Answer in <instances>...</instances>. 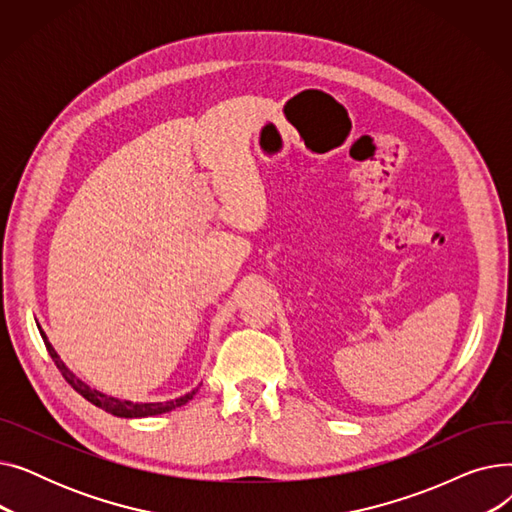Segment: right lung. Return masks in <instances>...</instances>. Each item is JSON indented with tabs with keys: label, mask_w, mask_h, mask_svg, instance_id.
Instances as JSON below:
<instances>
[{
	"label": "right lung",
	"mask_w": 512,
	"mask_h": 512,
	"mask_svg": "<svg viewBox=\"0 0 512 512\" xmlns=\"http://www.w3.org/2000/svg\"><path fill=\"white\" fill-rule=\"evenodd\" d=\"M37 328H39V334H41V338H43V342H45V346H47V353H49V357L53 359V363L58 365V369L62 371V375L66 378V382H68V384H70V386H72L80 396L87 398L89 402H93L95 407L103 409L105 413H112V415H116V417H124V419H134V417H153V415H161V413H170V411H174V409H178V407L186 405V402L191 400V398L197 394V390H199V386H197L195 390L186 392L184 396H178V398H174V400H166V402H132V400H124V398L110 396V394H105V392H101V390H97V388H91L87 382L80 380L78 375H74V373L66 367V363L60 359V355L56 353V348L51 346V342H49L47 334H45V332H43V328L39 326V321H37Z\"/></svg>",
	"instance_id": "1"
}]
</instances>
